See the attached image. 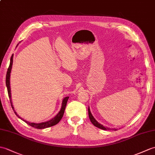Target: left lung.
Segmentation results:
<instances>
[{
    "instance_id": "8db88e82",
    "label": "left lung",
    "mask_w": 155,
    "mask_h": 155,
    "mask_svg": "<svg viewBox=\"0 0 155 155\" xmlns=\"http://www.w3.org/2000/svg\"><path fill=\"white\" fill-rule=\"evenodd\" d=\"M88 116H89V118H90V120H91V122L92 123V124L94 125V126H96V127H98V128H100V129H103V130H110V128H108V127H105L104 126H103L102 125H101V124H100L98 121H97L94 118V117L92 116V114H91V110H90V109L88 108ZM114 130H116V129H114Z\"/></svg>"
}]
</instances>
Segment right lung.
I'll use <instances>...</instances> for the list:
<instances>
[{"instance_id":"right-lung-1","label":"right lung","mask_w":155,"mask_h":155,"mask_svg":"<svg viewBox=\"0 0 155 155\" xmlns=\"http://www.w3.org/2000/svg\"><path fill=\"white\" fill-rule=\"evenodd\" d=\"M12 62H13V55L11 56V58H10V64H9V67L8 68V71H7V73H6V87H7V91H8V96H9V98H10V103H11L12 108L14 110V107L12 106V102H11V94H10V71H11L12 66ZM69 97H66V98H64L63 99V103H62V107H61V109L59 111V112L58 113V114H57L55 117H53V119H51V120H49L48 121H46V122H44V123H40V124L30 123V122H28V121H27L26 120H23V121H24L27 124H28L29 125H30V126L33 127L34 128H36V129H45V128H47V127L53 126V125H55L58 124L61 119H62V117L63 116L64 112V110H65L67 102L68 101V99H69ZM14 111L18 117L19 118H21L18 116L15 111L14 110ZM21 120H22V119H21Z\"/></svg>"}]
</instances>
